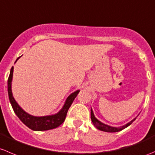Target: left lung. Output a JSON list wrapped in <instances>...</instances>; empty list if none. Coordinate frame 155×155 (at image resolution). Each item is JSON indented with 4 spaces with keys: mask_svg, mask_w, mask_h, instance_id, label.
Segmentation results:
<instances>
[{
    "mask_svg": "<svg viewBox=\"0 0 155 155\" xmlns=\"http://www.w3.org/2000/svg\"><path fill=\"white\" fill-rule=\"evenodd\" d=\"M91 120L92 122H93V125L97 128L98 130H102V131H105V132H108V133H115V132H118L120 131V130H124V128L127 127L128 126H130L135 120L136 118H134L133 120H132L131 121L129 122L128 124H127L126 125H124L122 127H111V126H108V125L102 123L101 121H99L98 119H96L95 117L94 114H93V111L91 108Z\"/></svg>",
    "mask_w": 155,
    "mask_h": 155,
    "instance_id": "left-lung-1",
    "label": "left lung"
}]
</instances>
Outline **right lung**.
I'll return each instance as SVG.
<instances>
[{
    "mask_svg": "<svg viewBox=\"0 0 155 155\" xmlns=\"http://www.w3.org/2000/svg\"><path fill=\"white\" fill-rule=\"evenodd\" d=\"M20 57L18 58L16 61ZM13 67H12L10 70V75H9L8 81H7V90H8L9 99L11 103L12 107L13 108L15 114L17 115V117L20 119L21 121L26 125L31 130H35V131H43V130H48L54 129V128L58 127L60 126L65 120L66 117L67 112L69 109L70 106L72 104L73 101L75 99L76 96H78L80 90L71 93L65 101L63 107L62 109L56 114L49 116H44V117H35L31 114L26 113L19 105L13 96L11 90V84H12V78H13Z\"/></svg>",
    "mask_w": 155,
    "mask_h": 155,
    "instance_id": "right-lung-1",
    "label": "right lung"
}]
</instances>
